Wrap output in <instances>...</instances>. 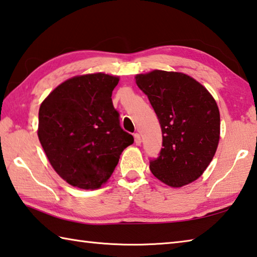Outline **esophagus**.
<instances>
[{
	"label": "esophagus",
	"instance_id": "1",
	"mask_svg": "<svg viewBox=\"0 0 257 257\" xmlns=\"http://www.w3.org/2000/svg\"><path fill=\"white\" fill-rule=\"evenodd\" d=\"M134 137H135V143H136V145H141V143H142L141 135H139L138 133H136V134L134 135Z\"/></svg>",
	"mask_w": 257,
	"mask_h": 257
}]
</instances>
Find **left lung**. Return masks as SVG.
<instances>
[{
	"label": "left lung",
	"mask_w": 257,
	"mask_h": 257,
	"mask_svg": "<svg viewBox=\"0 0 257 257\" xmlns=\"http://www.w3.org/2000/svg\"><path fill=\"white\" fill-rule=\"evenodd\" d=\"M158 118L163 143L149 158L154 176L173 188L202 175L217 151L220 114L208 90L183 73L153 71L136 76Z\"/></svg>",
	"instance_id": "8db88e82"
}]
</instances>
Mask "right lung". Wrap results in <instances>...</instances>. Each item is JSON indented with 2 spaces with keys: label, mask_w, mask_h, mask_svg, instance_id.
Segmentation results:
<instances>
[{
  "label": "right lung",
  "mask_w": 257,
  "mask_h": 257,
  "mask_svg": "<svg viewBox=\"0 0 257 257\" xmlns=\"http://www.w3.org/2000/svg\"><path fill=\"white\" fill-rule=\"evenodd\" d=\"M119 78L96 73L60 84L39 109L38 137L51 166L68 184L97 189L134 143L121 128L113 88Z\"/></svg>",
  "instance_id": "1"
}]
</instances>
